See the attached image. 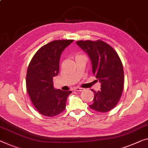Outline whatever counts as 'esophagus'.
Instances as JSON below:
<instances>
[{
  "mask_svg": "<svg viewBox=\"0 0 148 148\" xmlns=\"http://www.w3.org/2000/svg\"><path fill=\"white\" fill-rule=\"evenodd\" d=\"M73 90H75V91H82V90H84V88H80V87H75L73 88Z\"/></svg>",
  "mask_w": 148,
  "mask_h": 148,
  "instance_id": "obj_1",
  "label": "esophagus"
}]
</instances>
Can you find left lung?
<instances>
[{"instance_id":"8db88e82","label":"left lung","mask_w":148,"mask_h":148,"mask_svg":"<svg viewBox=\"0 0 148 148\" xmlns=\"http://www.w3.org/2000/svg\"><path fill=\"white\" fill-rule=\"evenodd\" d=\"M92 63V73L101 83V90L95 93L90 108L100 112L112 110L119 103L124 88L123 65L119 55L103 41H77Z\"/></svg>"}]
</instances>
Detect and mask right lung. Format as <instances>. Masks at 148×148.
<instances>
[{"label":"right lung","instance_id":"1","mask_svg":"<svg viewBox=\"0 0 148 148\" xmlns=\"http://www.w3.org/2000/svg\"><path fill=\"white\" fill-rule=\"evenodd\" d=\"M73 40L53 41L38 49L32 59L26 73V89L34 106L41 114L53 117L65 110L71 90L53 87V79L59 73L63 51Z\"/></svg>","mask_w":148,"mask_h":148}]
</instances>
